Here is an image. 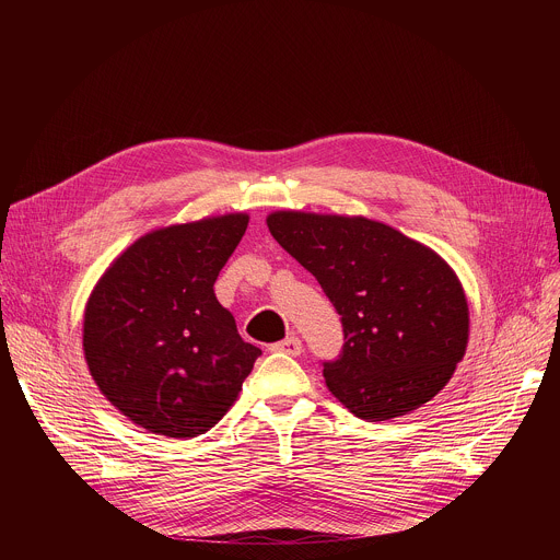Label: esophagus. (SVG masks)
<instances>
[{"label":"esophagus","instance_id":"34e87169","mask_svg":"<svg viewBox=\"0 0 560 560\" xmlns=\"http://www.w3.org/2000/svg\"><path fill=\"white\" fill-rule=\"evenodd\" d=\"M272 352H283V354H290V357H299L301 350H303V343L299 337H288L275 346H270Z\"/></svg>","mask_w":560,"mask_h":560}]
</instances>
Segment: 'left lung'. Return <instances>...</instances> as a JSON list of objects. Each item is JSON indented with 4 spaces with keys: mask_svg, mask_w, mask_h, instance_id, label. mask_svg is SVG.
Here are the masks:
<instances>
[{
    "mask_svg": "<svg viewBox=\"0 0 560 560\" xmlns=\"http://www.w3.org/2000/svg\"><path fill=\"white\" fill-rule=\"evenodd\" d=\"M266 221L341 314L346 343L324 376L354 417H404L445 387L467 348L469 310L432 248L365 217L279 210Z\"/></svg>",
    "mask_w": 560,
    "mask_h": 560,
    "instance_id": "obj_1",
    "label": "left lung"
}]
</instances>
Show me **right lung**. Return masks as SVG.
I'll list each match as a JSON object with an SVG mask.
<instances>
[{"label":"right lung","instance_id":"right-lung-1","mask_svg":"<svg viewBox=\"0 0 560 560\" xmlns=\"http://www.w3.org/2000/svg\"><path fill=\"white\" fill-rule=\"evenodd\" d=\"M248 214L156 228L97 281L84 312V357L97 387L135 425L171 439L214 428L261 350L236 332L214 281Z\"/></svg>","mask_w":560,"mask_h":560}]
</instances>
